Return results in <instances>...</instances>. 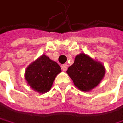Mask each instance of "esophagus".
Returning a JSON list of instances; mask_svg holds the SVG:
<instances>
[{
    "instance_id": "1",
    "label": "esophagus",
    "mask_w": 123,
    "mask_h": 123,
    "mask_svg": "<svg viewBox=\"0 0 123 123\" xmlns=\"http://www.w3.org/2000/svg\"><path fill=\"white\" fill-rule=\"evenodd\" d=\"M67 67H68L67 64H63V65L62 66V69H63V72H66V71L67 70Z\"/></svg>"
}]
</instances>
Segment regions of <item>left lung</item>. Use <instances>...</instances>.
<instances>
[{
  "mask_svg": "<svg viewBox=\"0 0 123 123\" xmlns=\"http://www.w3.org/2000/svg\"><path fill=\"white\" fill-rule=\"evenodd\" d=\"M66 73L74 86L82 92H89L100 83L105 74L104 65L88 55L80 53L75 57L74 63Z\"/></svg>",
  "mask_w": 123,
  "mask_h": 123,
  "instance_id": "8db88e82",
  "label": "left lung"
}]
</instances>
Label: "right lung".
Here are the masks:
<instances>
[{"instance_id":"1","label":"right lung","mask_w":123,"mask_h":123,"mask_svg":"<svg viewBox=\"0 0 123 123\" xmlns=\"http://www.w3.org/2000/svg\"><path fill=\"white\" fill-rule=\"evenodd\" d=\"M60 72L61 68L55 61L43 55L28 66L24 77L33 90L44 94L51 88L55 77Z\"/></svg>"}]
</instances>
